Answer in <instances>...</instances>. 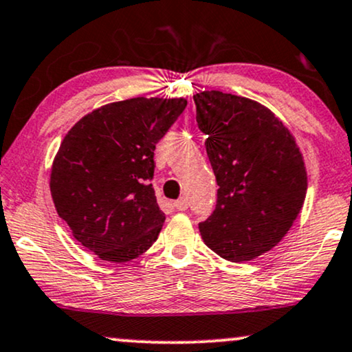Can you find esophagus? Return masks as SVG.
I'll return each mask as SVG.
<instances>
[{
	"label": "esophagus",
	"instance_id": "esophagus-1",
	"mask_svg": "<svg viewBox=\"0 0 352 352\" xmlns=\"http://www.w3.org/2000/svg\"><path fill=\"white\" fill-rule=\"evenodd\" d=\"M173 206H175V209H179V211H185L188 208V201L185 198H180L177 201H173Z\"/></svg>",
	"mask_w": 352,
	"mask_h": 352
}]
</instances>
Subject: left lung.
<instances>
[{
    "mask_svg": "<svg viewBox=\"0 0 352 352\" xmlns=\"http://www.w3.org/2000/svg\"><path fill=\"white\" fill-rule=\"evenodd\" d=\"M216 175V208L199 222L204 243L234 263L270 252L291 229L307 193L296 140L271 110L221 91L193 96Z\"/></svg>",
    "mask_w": 352,
    "mask_h": 352,
    "instance_id": "obj_1",
    "label": "left lung"
}]
</instances>
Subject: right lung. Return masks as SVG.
<instances>
[{"mask_svg": "<svg viewBox=\"0 0 352 352\" xmlns=\"http://www.w3.org/2000/svg\"><path fill=\"white\" fill-rule=\"evenodd\" d=\"M185 107V99L159 97L113 102L65 136L52 166L53 203L74 239L102 260H135L161 232L154 151Z\"/></svg>", "mask_w": 352, "mask_h": 352, "instance_id": "obj_1", "label": "right lung"}]
</instances>
